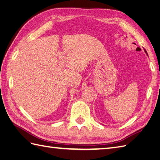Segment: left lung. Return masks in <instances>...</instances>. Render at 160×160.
Returning a JSON list of instances; mask_svg holds the SVG:
<instances>
[{"label": "left lung", "instance_id": "left-lung-1", "mask_svg": "<svg viewBox=\"0 0 160 160\" xmlns=\"http://www.w3.org/2000/svg\"><path fill=\"white\" fill-rule=\"evenodd\" d=\"M145 52H146V53H147V51H145Z\"/></svg>", "mask_w": 160, "mask_h": 160}]
</instances>
